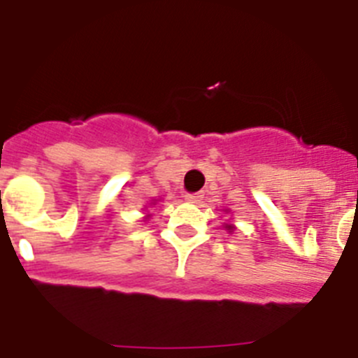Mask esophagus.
Wrapping results in <instances>:
<instances>
[{"mask_svg":"<svg viewBox=\"0 0 358 358\" xmlns=\"http://www.w3.org/2000/svg\"><path fill=\"white\" fill-rule=\"evenodd\" d=\"M201 198H203L201 192H187V194H185V200H187L189 203H200Z\"/></svg>","mask_w":358,"mask_h":358,"instance_id":"obj_1","label":"esophagus"}]
</instances>
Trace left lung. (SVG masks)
Segmentation results:
<instances>
[{
	"instance_id": "1",
	"label": "left lung",
	"mask_w": 358,
	"mask_h": 358,
	"mask_svg": "<svg viewBox=\"0 0 358 358\" xmlns=\"http://www.w3.org/2000/svg\"><path fill=\"white\" fill-rule=\"evenodd\" d=\"M223 229H225V231L229 232V234H234V231H236L234 223H225V225H223Z\"/></svg>"
}]
</instances>
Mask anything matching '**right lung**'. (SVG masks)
Instances as JSON below:
<instances>
[{"label": "right lung", "instance_id": "1", "mask_svg": "<svg viewBox=\"0 0 358 358\" xmlns=\"http://www.w3.org/2000/svg\"><path fill=\"white\" fill-rule=\"evenodd\" d=\"M151 203H153V205H155V203H157V200H155V201H151ZM149 217H151V214H149V213H148V214H145V216H144V222H145V220H149Z\"/></svg>", "mask_w": 358, "mask_h": 358}]
</instances>
